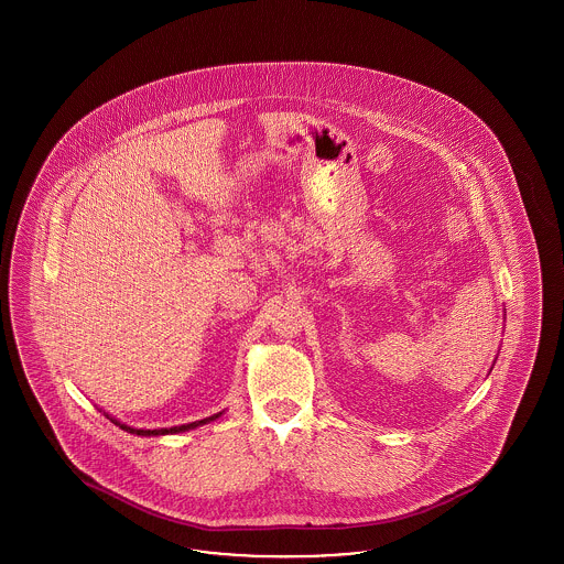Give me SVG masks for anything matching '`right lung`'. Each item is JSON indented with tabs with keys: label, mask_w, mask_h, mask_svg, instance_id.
Instances as JSON below:
<instances>
[{
	"label": "right lung",
	"mask_w": 564,
	"mask_h": 564,
	"mask_svg": "<svg viewBox=\"0 0 564 564\" xmlns=\"http://www.w3.org/2000/svg\"><path fill=\"white\" fill-rule=\"evenodd\" d=\"M106 416H108L109 421L113 423V425H118L120 430L127 431V433H133V435H145V437H150V435H169V433H182V431L196 430V427H200V425H207V423H212L215 419H219L224 412H217L214 416H207V419H203V421H194V423H188V425H177V427H162V430H137V427H131V425H124V423H120L118 419H113L111 414H108L106 410H101Z\"/></svg>",
	"instance_id": "obj_1"
}]
</instances>
